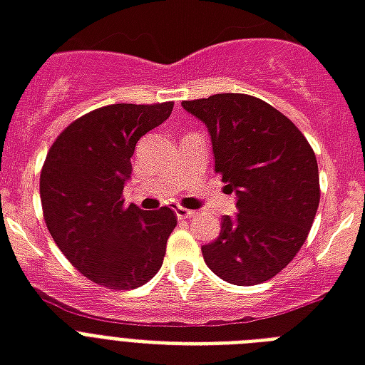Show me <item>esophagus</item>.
I'll use <instances>...</instances> for the list:
<instances>
[{"instance_id":"34e87169","label":"esophagus","mask_w":365,"mask_h":365,"mask_svg":"<svg viewBox=\"0 0 365 365\" xmlns=\"http://www.w3.org/2000/svg\"><path fill=\"white\" fill-rule=\"evenodd\" d=\"M194 213L196 211H192V209H186V207H175V215L179 217V219H190V217H194Z\"/></svg>"}]
</instances>
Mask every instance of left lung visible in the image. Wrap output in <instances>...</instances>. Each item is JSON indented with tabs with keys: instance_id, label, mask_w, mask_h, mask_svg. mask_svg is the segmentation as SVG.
Returning a JSON list of instances; mask_svg holds the SVG:
<instances>
[{
	"instance_id": "8db88e82",
	"label": "left lung",
	"mask_w": 365,
	"mask_h": 365,
	"mask_svg": "<svg viewBox=\"0 0 365 365\" xmlns=\"http://www.w3.org/2000/svg\"><path fill=\"white\" fill-rule=\"evenodd\" d=\"M207 127L215 171L236 194V217L202 253L228 284L257 285L284 270L309 236L320 203L314 150L295 123L242 93L182 101Z\"/></svg>"
}]
</instances>
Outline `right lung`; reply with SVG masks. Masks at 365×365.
Masks as SVG:
<instances>
[{
    "mask_svg": "<svg viewBox=\"0 0 365 365\" xmlns=\"http://www.w3.org/2000/svg\"><path fill=\"white\" fill-rule=\"evenodd\" d=\"M173 103L110 104L81 115L56 137L39 177L51 236L86 278L135 289L162 268L177 215L123 203L131 156L143 135L162 125Z\"/></svg>",
    "mask_w": 365,
    "mask_h": 365,
    "instance_id": "add662e5",
    "label": "right lung"
}]
</instances>
